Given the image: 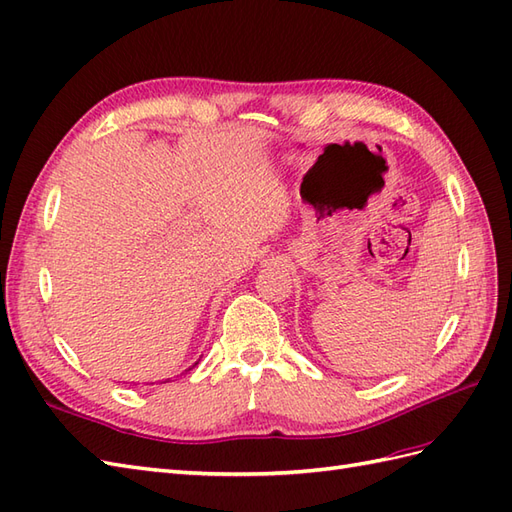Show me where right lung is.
Returning a JSON list of instances; mask_svg holds the SVG:
<instances>
[{
    "instance_id": "1",
    "label": "right lung",
    "mask_w": 512,
    "mask_h": 512,
    "mask_svg": "<svg viewBox=\"0 0 512 512\" xmlns=\"http://www.w3.org/2000/svg\"><path fill=\"white\" fill-rule=\"evenodd\" d=\"M196 363H199V361H196ZM196 363H194V365H196ZM194 365H192V368H194ZM192 368H190V370H192Z\"/></svg>"
}]
</instances>
